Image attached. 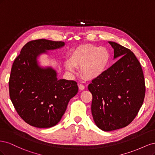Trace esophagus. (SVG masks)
<instances>
[{"label":"esophagus","instance_id":"obj_1","mask_svg":"<svg viewBox=\"0 0 155 155\" xmlns=\"http://www.w3.org/2000/svg\"><path fill=\"white\" fill-rule=\"evenodd\" d=\"M79 87V88L80 89V90H83L84 88H85V86H84L83 85H82V84H79V85H78Z\"/></svg>","mask_w":155,"mask_h":155}]
</instances>
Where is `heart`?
<instances>
[{
  "label": "heart",
  "instance_id": "obj_1",
  "mask_svg": "<svg viewBox=\"0 0 155 155\" xmlns=\"http://www.w3.org/2000/svg\"><path fill=\"white\" fill-rule=\"evenodd\" d=\"M110 61V54L107 48L88 44L71 51L70 58L65 61V67L70 73L76 72L78 68H80L82 76L92 80L106 71Z\"/></svg>",
  "mask_w": 155,
  "mask_h": 155
}]
</instances>
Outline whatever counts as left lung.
<instances>
[{"label": "left lung", "mask_w": 155, "mask_h": 155, "mask_svg": "<svg viewBox=\"0 0 155 155\" xmlns=\"http://www.w3.org/2000/svg\"><path fill=\"white\" fill-rule=\"evenodd\" d=\"M118 61L88 88L92 93V114L96 125L104 131L125 127L138 114L145 97L143 70L133 51L109 41Z\"/></svg>", "instance_id": "left-lung-1"}]
</instances>
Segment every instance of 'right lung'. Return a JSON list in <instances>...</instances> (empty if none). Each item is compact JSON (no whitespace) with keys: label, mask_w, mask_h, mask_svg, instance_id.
I'll use <instances>...</instances> for the list:
<instances>
[{"label":"right lung","mask_w":155,"mask_h":155,"mask_svg":"<svg viewBox=\"0 0 155 155\" xmlns=\"http://www.w3.org/2000/svg\"><path fill=\"white\" fill-rule=\"evenodd\" d=\"M64 45L62 41H31L13 63L9 80L11 101L21 118L35 127L49 128L58 124L70 100L78 92L76 81L58 79L55 70L41 68L37 63L40 54Z\"/></svg>","instance_id":"1"}]
</instances>
